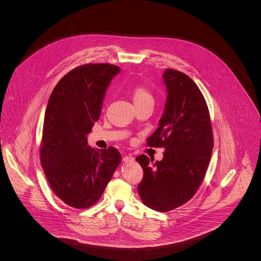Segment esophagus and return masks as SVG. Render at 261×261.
Instances as JSON below:
<instances>
[{"label": "esophagus", "instance_id": "obj_1", "mask_svg": "<svg viewBox=\"0 0 261 261\" xmlns=\"http://www.w3.org/2000/svg\"><path fill=\"white\" fill-rule=\"evenodd\" d=\"M122 161H123L124 163L134 162V161H135V158H134V155H132V154H126L125 156H123V158H122Z\"/></svg>", "mask_w": 261, "mask_h": 261}]
</instances>
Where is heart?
<instances>
[{"label":"heart","mask_w":261,"mask_h":261,"mask_svg":"<svg viewBox=\"0 0 261 261\" xmlns=\"http://www.w3.org/2000/svg\"><path fill=\"white\" fill-rule=\"evenodd\" d=\"M133 101L135 105H140L147 101H152V95L149 89L145 86H137L132 92Z\"/></svg>","instance_id":"b5f03b06"}]
</instances>
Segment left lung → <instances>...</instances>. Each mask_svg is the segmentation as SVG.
Instances as JSON below:
<instances>
[{"label": "left lung", "instance_id": "1", "mask_svg": "<svg viewBox=\"0 0 261 261\" xmlns=\"http://www.w3.org/2000/svg\"><path fill=\"white\" fill-rule=\"evenodd\" d=\"M167 102L159 127L147 146L164 148L162 161L137 156L144 170L138 187L143 203L168 212L187 203L202 184L213 149V133L206 100L188 75L167 69Z\"/></svg>", "mask_w": 261, "mask_h": 261}]
</instances>
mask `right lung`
<instances>
[{
	"instance_id": "right-lung-1",
	"label": "right lung",
	"mask_w": 261,
	"mask_h": 261,
	"mask_svg": "<svg viewBox=\"0 0 261 261\" xmlns=\"http://www.w3.org/2000/svg\"><path fill=\"white\" fill-rule=\"evenodd\" d=\"M119 71L108 63L78 66L59 80L48 100L41 166L54 194L76 209L98 202L121 161L115 148L92 149L86 138L100 116L107 88Z\"/></svg>"
}]
</instances>
